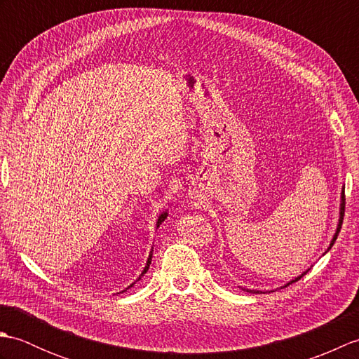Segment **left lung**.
Segmentation results:
<instances>
[{"mask_svg": "<svg viewBox=\"0 0 359 359\" xmlns=\"http://www.w3.org/2000/svg\"><path fill=\"white\" fill-rule=\"evenodd\" d=\"M346 202V199H344V188H342V193H341V203H339V219H338V225H337V231H334V234H333V238H332V241H330V245L329 247H327V250H325V253H327V251H329L332 247H333V243H334V241H337V238H338V234H339V230H341V225H342V217H344V203ZM324 253V255H325ZM310 269H307L306 271H304L302 274H299V276H296L294 279H292V280H288L287 282V284L284 285V287H287V285H290V284H292V282H296L297 279H301L302 276H304V274H306L307 271H309ZM242 288V287H241ZM242 290H247V292H250V293H264L262 292V290H250V288H242Z\"/></svg>", "mask_w": 359, "mask_h": 359, "instance_id": "8db88e82", "label": "left lung"}]
</instances>
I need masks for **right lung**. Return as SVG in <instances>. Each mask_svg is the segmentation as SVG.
Masks as SVG:
<instances>
[{
	"label": "right lung",
	"mask_w": 359,
	"mask_h": 359,
	"mask_svg": "<svg viewBox=\"0 0 359 359\" xmlns=\"http://www.w3.org/2000/svg\"><path fill=\"white\" fill-rule=\"evenodd\" d=\"M166 217H168V210H165L163 212H160V215H158V217H157V222H156V226L158 228L160 225H162V222H163V220H165ZM151 257H152V250H151V253H149V256H148V261H147V265H144V269H143L142 274H140V276H139V278H137V279H135V282H137V280H140V279H142V276H143V274L148 271V269H149V264H151ZM135 282H133V284H131V285H128V287H126L125 290H121V293H123V292H126V290H128V288H131V287H134V284H135Z\"/></svg>",
	"instance_id": "1"
}]
</instances>
